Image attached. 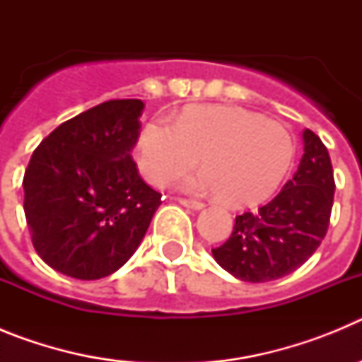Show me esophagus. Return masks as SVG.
<instances>
[{
  "label": "esophagus",
  "mask_w": 362,
  "mask_h": 362,
  "mask_svg": "<svg viewBox=\"0 0 362 362\" xmlns=\"http://www.w3.org/2000/svg\"><path fill=\"white\" fill-rule=\"evenodd\" d=\"M179 203L183 204V206H188V209H192V210H201L204 206V204L201 203V201L185 199V197H181V199H179Z\"/></svg>",
  "instance_id": "obj_1"
}]
</instances>
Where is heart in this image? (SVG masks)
<instances>
[{
  "mask_svg": "<svg viewBox=\"0 0 362 362\" xmlns=\"http://www.w3.org/2000/svg\"><path fill=\"white\" fill-rule=\"evenodd\" d=\"M293 139L277 121L239 107L206 105L185 110L177 123L153 117L143 127L137 163L150 183L165 187L196 165L190 192H219L230 206H248L277 190L293 161Z\"/></svg>",
  "mask_w": 362,
  "mask_h": 362,
  "instance_id": "obj_1",
  "label": "heart"
}]
</instances>
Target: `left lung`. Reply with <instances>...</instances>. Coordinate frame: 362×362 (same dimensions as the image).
Listing matches in <instances>:
<instances>
[{
    "instance_id": "1",
    "label": "left lung",
    "mask_w": 362,
    "mask_h": 362,
    "mask_svg": "<svg viewBox=\"0 0 362 362\" xmlns=\"http://www.w3.org/2000/svg\"><path fill=\"white\" fill-rule=\"evenodd\" d=\"M299 168L270 203L235 217L226 243L212 248L228 274L248 283H267L296 272L319 248L330 225L334 168L319 136L303 132Z\"/></svg>"
}]
</instances>
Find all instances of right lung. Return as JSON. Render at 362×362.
<instances>
[{
    "mask_svg": "<svg viewBox=\"0 0 362 362\" xmlns=\"http://www.w3.org/2000/svg\"><path fill=\"white\" fill-rule=\"evenodd\" d=\"M141 99H110L45 137L23 177L25 217L37 255L69 277L119 270L145 238L161 194L132 159Z\"/></svg>",
    "mask_w": 362,
    "mask_h": 362,
    "instance_id": "right-lung-1",
    "label": "right lung"
}]
</instances>
